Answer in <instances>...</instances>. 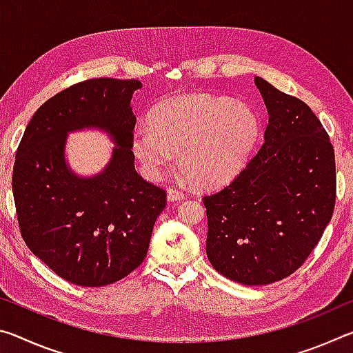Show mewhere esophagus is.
<instances>
[{
	"mask_svg": "<svg viewBox=\"0 0 353 353\" xmlns=\"http://www.w3.org/2000/svg\"><path fill=\"white\" fill-rule=\"evenodd\" d=\"M166 193H168V201H181L185 198V194L182 193V191H179L176 188H168L166 190Z\"/></svg>",
	"mask_w": 353,
	"mask_h": 353,
	"instance_id": "esophagus-1",
	"label": "esophagus"
}]
</instances>
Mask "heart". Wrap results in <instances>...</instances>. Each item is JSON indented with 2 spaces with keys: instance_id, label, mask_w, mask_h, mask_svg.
<instances>
[{
  "instance_id": "obj_1",
  "label": "heart",
  "mask_w": 353,
  "mask_h": 353,
  "mask_svg": "<svg viewBox=\"0 0 353 353\" xmlns=\"http://www.w3.org/2000/svg\"><path fill=\"white\" fill-rule=\"evenodd\" d=\"M259 117L249 105L207 93L162 101L139 128L132 149L149 177H159L172 152L176 163L199 187L234 177L259 135Z\"/></svg>"
}]
</instances>
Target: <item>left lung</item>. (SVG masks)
Returning <instances> with one entry per match:
<instances>
[{
  "label": "left lung",
  "mask_w": 353,
  "mask_h": 353,
  "mask_svg": "<svg viewBox=\"0 0 353 353\" xmlns=\"http://www.w3.org/2000/svg\"><path fill=\"white\" fill-rule=\"evenodd\" d=\"M265 141L234 181L202 198L207 256L224 277L270 285L297 271L324 234L336 202L330 137L296 97L261 77Z\"/></svg>",
  "instance_id": "1"
}]
</instances>
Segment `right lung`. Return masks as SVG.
I'll return each mask as SVG.
<instances>
[{
  "mask_svg": "<svg viewBox=\"0 0 353 353\" xmlns=\"http://www.w3.org/2000/svg\"><path fill=\"white\" fill-rule=\"evenodd\" d=\"M141 82L97 77L73 83L34 113L17 148L12 190L20 234L59 277L105 286L129 276L148 254L166 191L134 166L137 118L130 98ZM109 130L117 143L101 175L79 179L64 165L66 132Z\"/></svg>",
  "mask_w": 353,
  "mask_h": 353,
  "instance_id": "right-lung-1",
  "label": "right lung"
}]
</instances>
